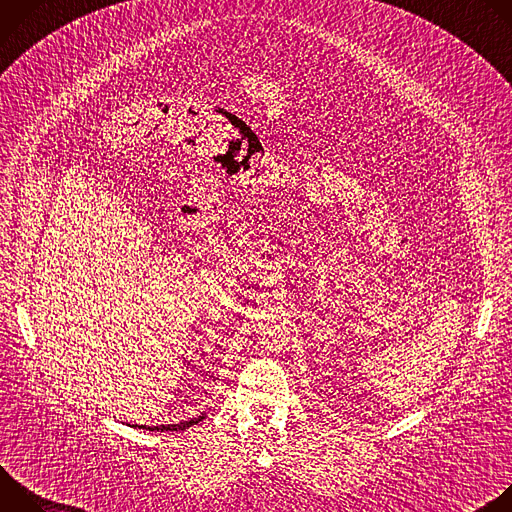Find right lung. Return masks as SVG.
<instances>
[{
    "instance_id": "obj_1",
    "label": "right lung",
    "mask_w": 512,
    "mask_h": 512,
    "mask_svg": "<svg viewBox=\"0 0 512 512\" xmlns=\"http://www.w3.org/2000/svg\"><path fill=\"white\" fill-rule=\"evenodd\" d=\"M206 415L200 413L192 419H186V421H180V423H170V425H131V427H141V429H150V431H184L196 423H200Z\"/></svg>"
}]
</instances>
